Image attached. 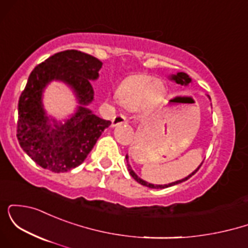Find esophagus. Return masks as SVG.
<instances>
[{
    "mask_svg": "<svg viewBox=\"0 0 248 248\" xmlns=\"http://www.w3.org/2000/svg\"><path fill=\"white\" fill-rule=\"evenodd\" d=\"M127 124L126 115L118 114V115H115L114 118H113V120H112V126L113 127L118 126V124Z\"/></svg>",
    "mask_w": 248,
    "mask_h": 248,
    "instance_id": "1",
    "label": "esophagus"
}]
</instances>
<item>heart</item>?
<instances>
[{
  "label": "heart",
  "instance_id": "obj_1",
  "mask_svg": "<svg viewBox=\"0 0 248 248\" xmlns=\"http://www.w3.org/2000/svg\"><path fill=\"white\" fill-rule=\"evenodd\" d=\"M167 88L161 80H155L152 76H129L121 82L118 95L121 104L128 109H138L141 106L148 110L157 107L164 100Z\"/></svg>",
  "mask_w": 248,
  "mask_h": 248
}]
</instances>
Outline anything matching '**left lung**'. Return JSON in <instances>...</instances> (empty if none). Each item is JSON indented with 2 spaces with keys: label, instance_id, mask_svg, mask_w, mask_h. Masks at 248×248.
I'll list each match as a JSON object with an SVG mask.
<instances>
[{
  "label": "left lung",
  "instance_id": "1",
  "mask_svg": "<svg viewBox=\"0 0 248 248\" xmlns=\"http://www.w3.org/2000/svg\"><path fill=\"white\" fill-rule=\"evenodd\" d=\"M170 79H171V80H173V81H175V82H177L178 85H182V86H187V85H189L190 82H191V78H190V77L187 76L186 73H184V72H178L177 75H172L171 77H170ZM126 158H127V162H128V156H126ZM201 166H202V164H201ZM201 166H199V167L197 168V169H196L195 171H193L192 173H190V175L187 176V177L183 178V179H179V181L172 182V183H169V184H164V186H155V184L148 183V182L143 181V179H141L140 177H139L138 175H136L135 172L133 171V170H132V168H130L129 164H128V171H129L130 176H132V177H133L134 179H135L136 182H139V183L142 184V186H148V187H152V189H164V187H169V186H176V184H179V183H182V182H184V181H186V179H189L190 177H191L192 175H195V173L197 172V170L199 169V168H201Z\"/></svg>",
  "mask_w": 248,
  "mask_h": 248
}]
</instances>
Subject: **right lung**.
Returning a JSON list of instances; mask_svg holds the SVG:
<instances>
[{
  "label": "right lung",
  "instance_id": "obj_1",
  "mask_svg": "<svg viewBox=\"0 0 248 248\" xmlns=\"http://www.w3.org/2000/svg\"><path fill=\"white\" fill-rule=\"evenodd\" d=\"M102 62L78 50L55 53L30 73L18 100L17 139L22 149L38 166L65 172L80 166L110 124L86 106L93 101L91 80L99 77ZM52 80L64 81L75 91L81 106L64 125L49 124L42 108V91Z\"/></svg>",
  "mask_w": 248,
  "mask_h": 248
}]
</instances>
